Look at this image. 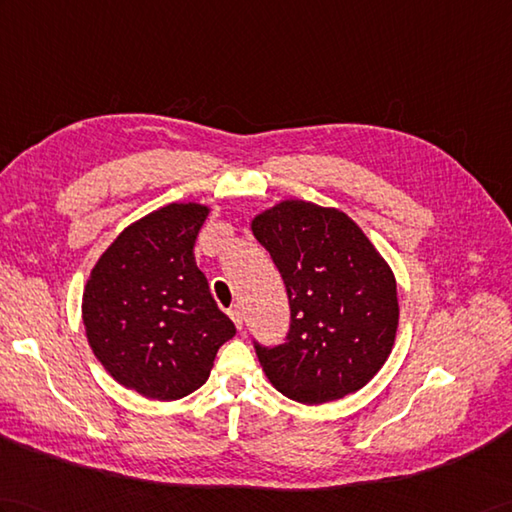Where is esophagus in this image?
<instances>
[{
  "mask_svg": "<svg viewBox=\"0 0 512 512\" xmlns=\"http://www.w3.org/2000/svg\"><path fill=\"white\" fill-rule=\"evenodd\" d=\"M229 316L233 318L235 327H237V329H242V323H244V318H242V307H240V305H233L231 310H229Z\"/></svg>",
  "mask_w": 512,
  "mask_h": 512,
  "instance_id": "1",
  "label": "esophagus"
}]
</instances>
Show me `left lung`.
I'll return each instance as SVG.
<instances>
[{
    "label": "left lung",
    "instance_id": "1",
    "mask_svg": "<svg viewBox=\"0 0 512 512\" xmlns=\"http://www.w3.org/2000/svg\"><path fill=\"white\" fill-rule=\"evenodd\" d=\"M290 303L288 336L255 344L281 395L307 406L366 386L392 351L399 323L397 283L384 257L349 216L285 200L253 220Z\"/></svg>",
    "mask_w": 512,
    "mask_h": 512
}]
</instances>
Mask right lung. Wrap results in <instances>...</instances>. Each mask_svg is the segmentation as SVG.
Returning <instances> with one entry per match:
<instances>
[{"instance_id": "right-lung-1", "label": "right lung", "mask_w": 512, "mask_h": 512, "mask_svg": "<svg viewBox=\"0 0 512 512\" xmlns=\"http://www.w3.org/2000/svg\"><path fill=\"white\" fill-rule=\"evenodd\" d=\"M207 213L194 202H172L130 224L98 259L82 294L95 358L148 399L174 401L200 388L218 349L235 336L194 259Z\"/></svg>"}]
</instances>
